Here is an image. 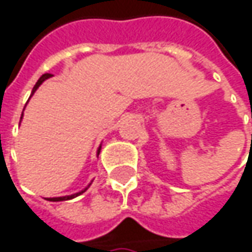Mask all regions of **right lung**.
<instances>
[{
	"mask_svg": "<svg viewBox=\"0 0 252 252\" xmlns=\"http://www.w3.org/2000/svg\"><path fill=\"white\" fill-rule=\"evenodd\" d=\"M49 77H52V74H43V76L40 77V78L37 80V83L34 84V87H33V90H32V94H30V96H33V93L37 90V87H39V86H40V84H42V83L46 80V78H49ZM22 117H23V115H22ZM99 152H100V147H99V150H97V155H99ZM89 187H90V185H89ZM89 187H87V188H89ZM87 188H84L83 191L76 192V194H73V195H65V197H54V198H49V200H51V201H64V200H71V198H74V197H77V195L83 194V192H84Z\"/></svg>",
	"mask_w": 252,
	"mask_h": 252,
	"instance_id": "add662e5",
	"label": "right lung"
}]
</instances>
